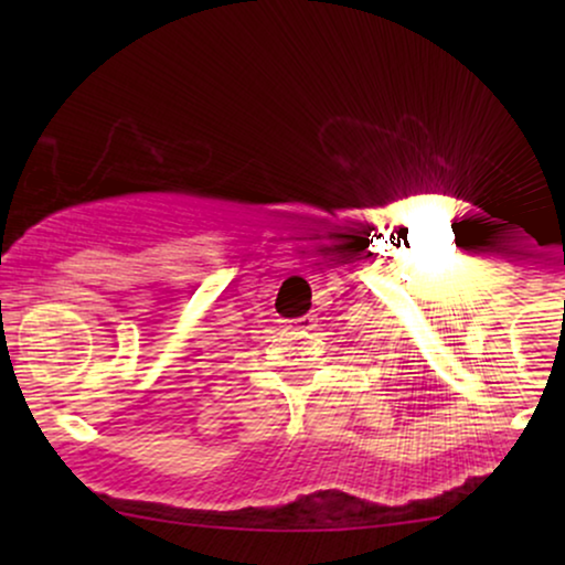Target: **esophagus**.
<instances>
[{"mask_svg":"<svg viewBox=\"0 0 565 565\" xmlns=\"http://www.w3.org/2000/svg\"><path fill=\"white\" fill-rule=\"evenodd\" d=\"M288 329H296V331H300V334H306V331L316 329V319H313L311 313L298 316V319H290V321H288Z\"/></svg>","mask_w":565,"mask_h":565,"instance_id":"34e87169","label":"esophagus"}]
</instances>
